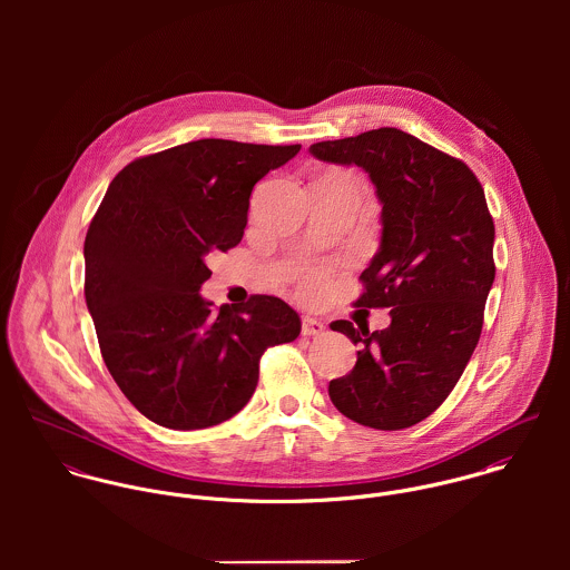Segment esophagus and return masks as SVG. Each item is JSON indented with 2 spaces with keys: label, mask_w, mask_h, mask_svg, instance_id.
I'll use <instances>...</instances> for the list:
<instances>
[{
  "label": "esophagus",
  "mask_w": 570,
  "mask_h": 570,
  "mask_svg": "<svg viewBox=\"0 0 570 570\" xmlns=\"http://www.w3.org/2000/svg\"><path fill=\"white\" fill-rule=\"evenodd\" d=\"M325 323H321L314 316H303V335H323Z\"/></svg>",
  "instance_id": "1"
}]
</instances>
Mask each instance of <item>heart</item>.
<instances>
[{"label": "heart", "mask_w": 570, "mask_h": 570, "mask_svg": "<svg viewBox=\"0 0 570 570\" xmlns=\"http://www.w3.org/2000/svg\"><path fill=\"white\" fill-rule=\"evenodd\" d=\"M325 285V274L318 269H305L298 276V289L303 296H314L321 292V287Z\"/></svg>", "instance_id": "b5f03b06"}]
</instances>
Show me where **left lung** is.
I'll return each mask as SVG.
<instances>
[{
    "label": "left lung",
    "mask_w": 570,
    "mask_h": 570,
    "mask_svg": "<svg viewBox=\"0 0 570 570\" xmlns=\"http://www.w3.org/2000/svg\"><path fill=\"white\" fill-rule=\"evenodd\" d=\"M309 154L355 164L375 184L382 244L355 307L391 309L382 331L331 323L360 351L353 371L328 382V397L355 423L410 428L445 402L481 337L495 276L485 190L468 164L395 127L316 142Z\"/></svg>",
    "instance_id": "8db88e82"
}]
</instances>
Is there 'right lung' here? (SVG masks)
I'll use <instances>...</instances> for the list:
<instances>
[{
    "mask_svg": "<svg viewBox=\"0 0 570 570\" xmlns=\"http://www.w3.org/2000/svg\"><path fill=\"white\" fill-rule=\"evenodd\" d=\"M298 151L206 138L138 158L109 184L82 247L85 303L114 382L154 423L235 416L261 355L298 337V314L276 296L213 309L199 294L208 254L244 239L254 184Z\"/></svg>",
    "mask_w": 570,
    "mask_h": 570,
    "instance_id": "1",
    "label": "right lung"
}]
</instances>
